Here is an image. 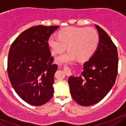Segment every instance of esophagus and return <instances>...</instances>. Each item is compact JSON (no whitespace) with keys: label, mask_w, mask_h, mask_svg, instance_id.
Masks as SVG:
<instances>
[{"label":"esophagus","mask_w":126,"mask_h":126,"mask_svg":"<svg viewBox=\"0 0 126 126\" xmlns=\"http://www.w3.org/2000/svg\"><path fill=\"white\" fill-rule=\"evenodd\" d=\"M63 70L66 73V75H69L70 74V69L67 66H64L63 67Z\"/></svg>","instance_id":"obj_1"}]
</instances>
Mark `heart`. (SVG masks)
I'll use <instances>...</instances> for the list:
<instances>
[{
  "label": "heart",
  "mask_w": 126,
  "mask_h": 126,
  "mask_svg": "<svg viewBox=\"0 0 126 126\" xmlns=\"http://www.w3.org/2000/svg\"><path fill=\"white\" fill-rule=\"evenodd\" d=\"M99 37L93 28L65 27L58 32V37L51 35L47 40L48 46L52 54H60L66 50L69 51L57 58L58 63L73 61L75 58L84 61L93 55L98 49Z\"/></svg>",
  "instance_id": "1"
}]
</instances>
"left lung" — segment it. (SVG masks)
I'll use <instances>...</instances> for the list:
<instances>
[{"label":"left lung","mask_w":126,"mask_h":126,"mask_svg":"<svg viewBox=\"0 0 126 126\" xmlns=\"http://www.w3.org/2000/svg\"><path fill=\"white\" fill-rule=\"evenodd\" d=\"M95 26L99 37L98 49L84 63L82 75L68 79L73 99L86 107L94 105L105 98L114 85L118 73L117 47L103 29Z\"/></svg>","instance_id":"8db88e82"}]
</instances>
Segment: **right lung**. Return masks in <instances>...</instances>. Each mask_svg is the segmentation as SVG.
<instances>
[{
    "label": "right lung",
    "mask_w": 126,
    "mask_h": 126,
    "mask_svg": "<svg viewBox=\"0 0 126 126\" xmlns=\"http://www.w3.org/2000/svg\"><path fill=\"white\" fill-rule=\"evenodd\" d=\"M59 26L37 25L25 30L11 46L7 74L13 88L23 100L42 105L54 94V64L47 40Z\"/></svg>",
    "instance_id": "1"
}]
</instances>
